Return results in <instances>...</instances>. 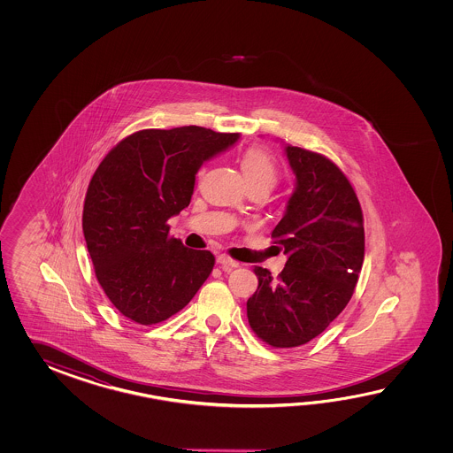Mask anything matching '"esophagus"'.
Masks as SVG:
<instances>
[{
	"label": "esophagus",
	"instance_id": "obj_1",
	"mask_svg": "<svg viewBox=\"0 0 453 453\" xmlns=\"http://www.w3.org/2000/svg\"><path fill=\"white\" fill-rule=\"evenodd\" d=\"M217 262H219L225 270L236 269V267H240V262L231 259V257L225 256V254L219 256V257H217Z\"/></svg>",
	"mask_w": 453,
	"mask_h": 453
}]
</instances>
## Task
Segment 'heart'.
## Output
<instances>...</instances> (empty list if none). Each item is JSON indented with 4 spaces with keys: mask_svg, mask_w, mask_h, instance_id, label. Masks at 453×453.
<instances>
[{
    "mask_svg": "<svg viewBox=\"0 0 453 453\" xmlns=\"http://www.w3.org/2000/svg\"><path fill=\"white\" fill-rule=\"evenodd\" d=\"M241 170L248 184L262 183L272 186L279 173L273 158L260 147H250L242 154Z\"/></svg>",
    "mask_w": 453,
    "mask_h": 453,
    "instance_id": "b5f03b06",
    "label": "heart"
}]
</instances>
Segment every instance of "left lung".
<instances>
[{"label":"left lung","mask_w":453,"mask_h":453,"mask_svg":"<svg viewBox=\"0 0 453 453\" xmlns=\"http://www.w3.org/2000/svg\"><path fill=\"white\" fill-rule=\"evenodd\" d=\"M296 176L287 212L272 231L288 260L277 279L254 267L259 287L248 320L270 347L293 348L320 335L353 296L365 260V225L347 176L324 155L287 145Z\"/></svg>","instance_id":"8db88e82"}]
</instances>
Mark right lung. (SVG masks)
<instances>
[{"instance_id":"1","label":"right lung","mask_w":453,"mask_h":453,"mask_svg":"<svg viewBox=\"0 0 453 453\" xmlns=\"http://www.w3.org/2000/svg\"><path fill=\"white\" fill-rule=\"evenodd\" d=\"M240 139L201 126L142 129L106 154L87 188L82 230L96 277L125 318L152 326L194 298L215 264L168 234L196 173Z\"/></svg>"}]
</instances>
